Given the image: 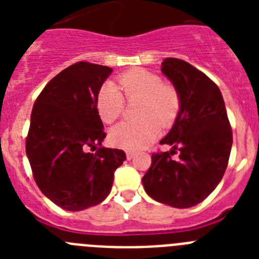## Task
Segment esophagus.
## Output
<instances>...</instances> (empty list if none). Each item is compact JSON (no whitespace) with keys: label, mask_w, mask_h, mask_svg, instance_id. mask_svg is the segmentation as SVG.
<instances>
[{"label":"esophagus","mask_w":259,"mask_h":259,"mask_svg":"<svg viewBox=\"0 0 259 259\" xmlns=\"http://www.w3.org/2000/svg\"><path fill=\"white\" fill-rule=\"evenodd\" d=\"M125 155H127V159H132L135 157V152H127Z\"/></svg>","instance_id":"esophagus-1"}]
</instances>
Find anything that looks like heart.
<instances>
[{
	"instance_id": "obj_1",
	"label": "heart",
	"mask_w": 259,
	"mask_h": 259,
	"mask_svg": "<svg viewBox=\"0 0 259 259\" xmlns=\"http://www.w3.org/2000/svg\"><path fill=\"white\" fill-rule=\"evenodd\" d=\"M118 86L127 100L141 98L139 122H122L111 128L110 141L116 148L139 150L149 145L161 131L179 114L180 96L171 84L152 71L134 68L118 76ZM113 83H106L97 95L98 114L105 123L115 122L124 110V97Z\"/></svg>"
}]
</instances>
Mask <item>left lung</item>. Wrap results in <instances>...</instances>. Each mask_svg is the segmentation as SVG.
<instances>
[{
    "label": "left lung",
    "instance_id": "8db88e82",
    "mask_svg": "<svg viewBox=\"0 0 259 259\" xmlns=\"http://www.w3.org/2000/svg\"><path fill=\"white\" fill-rule=\"evenodd\" d=\"M161 71L180 96V110L161 144L171 152L154 153L143 178L145 192L158 202L187 209L217 188L227 168L232 130L218 85L178 58H166ZM180 158L172 160L176 150Z\"/></svg>",
    "mask_w": 259,
    "mask_h": 259
}]
</instances>
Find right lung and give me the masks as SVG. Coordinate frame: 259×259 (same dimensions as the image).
Here are the masks:
<instances>
[{
	"instance_id": "obj_1",
	"label": "right lung",
	"mask_w": 259,
	"mask_h": 259,
	"mask_svg": "<svg viewBox=\"0 0 259 259\" xmlns=\"http://www.w3.org/2000/svg\"><path fill=\"white\" fill-rule=\"evenodd\" d=\"M113 70L77 62L38 95L31 114L26 153L33 178L49 200L68 211L101 203L125 153L101 146L106 137L97 95ZM98 147L93 155L88 149Z\"/></svg>"
}]
</instances>
